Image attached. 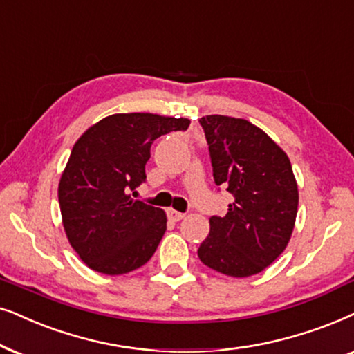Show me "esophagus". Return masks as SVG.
<instances>
[{
    "mask_svg": "<svg viewBox=\"0 0 354 354\" xmlns=\"http://www.w3.org/2000/svg\"><path fill=\"white\" fill-rule=\"evenodd\" d=\"M185 216H186V214H183V212H178L174 209L168 210V218L173 220V221H180V220L185 218Z\"/></svg>",
    "mask_w": 354,
    "mask_h": 354,
    "instance_id": "1",
    "label": "esophagus"
}]
</instances>
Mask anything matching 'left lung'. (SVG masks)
Segmentation results:
<instances>
[{"label":"left lung","instance_id":"obj_1","mask_svg":"<svg viewBox=\"0 0 354 354\" xmlns=\"http://www.w3.org/2000/svg\"><path fill=\"white\" fill-rule=\"evenodd\" d=\"M199 122L215 185L232 192L234 202L225 216H210L197 256L223 275H256L285 251L293 233L299 194L290 158L248 120L209 115Z\"/></svg>","mask_w":354,"mask_h":354}]
</instances>
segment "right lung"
I'll use <instances>...</instances> for the list:
<instances>
[{
    "mask_svg": "<svg viewBox=\"0 0 354 354\" xmlns=\"http://www.w3.org/2000/svg\"><path fill=\"white\" fill-rule=\"evenodd\" d=\"M187 118L116 113L91 126L71 150L58 201L66 236L92 270L122 275L142 267L167 232L158 207L134 201L145 181L150 145L189 128Z\"/></svg>",
    "mask_w": 354,
    "mask_h": 354,
    "instance_id": "obj_1",
    "label": "right lung"
}]
</instances>
